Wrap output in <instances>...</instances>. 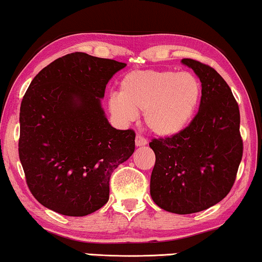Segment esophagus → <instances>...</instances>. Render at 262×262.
Returning a JSON list of instances; mask_svg holds the SVG:
<instances>
[{"instance_id": "34e87169", "label": "esophagus", "mask_w": 262, "mask_h": 262, "mask_svg": "<svg viewBox=\"0 0 262 262\" xmlns=\"http://www.w3.org/2000/svg\"><path fill=\"white\" fill-rule=\"evenodd\" d=\"M135 142H136V145H137V146H143V145L148 144V141H146V139L141 135L136 136V141Z\"/></svg>"}]
</instances>
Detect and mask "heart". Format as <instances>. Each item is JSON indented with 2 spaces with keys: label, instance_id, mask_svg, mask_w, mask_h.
Listing matches in <instances>:
<instances>
[{
  "label": "heart",
  "instance_id": "heart-1",
  "mask_svg": "<svg viewBox=\"0 0 262 262\" xmlns=\"http://www.w3.org/2000/svg\"><path fill=\"white\" fill-rule=\"evenodd\" d=\"M202 83L189 71L135 70L120 81V93L110 95L114 117L128 123L144 111L145 125L154 134L168 137L181 132L198 108Z\"/></svg>",
  "mask_w": 262,
  "mask_h": 262
}]
</instances>
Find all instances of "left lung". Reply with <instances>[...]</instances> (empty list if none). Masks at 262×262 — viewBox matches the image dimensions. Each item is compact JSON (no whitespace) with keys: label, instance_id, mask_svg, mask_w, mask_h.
Masks as SVG:
<instances>
[{"label":"left lung","instance_id":"8db88e82","mask_svg":"<svg viewBox=\"0 0 262 262\" xmlns=\"http://www.w3.org/2000/svg\"><path fill=\"white\" fill-rule=\"evenodd\" d=\"M181 62L202 82L199 111L181 132L149 143L156 156L150 194L161 209L188 214L216 205L230 192L243 143L238 105L227 82L206 64Z\"/></svg>","mask_w":262,"mask_h":262}]
</instances>
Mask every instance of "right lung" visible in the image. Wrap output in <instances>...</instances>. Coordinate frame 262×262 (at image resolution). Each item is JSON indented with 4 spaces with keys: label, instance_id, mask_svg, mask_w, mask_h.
<instances>
[{
    "label": "right lung",
    "instance_id": "add662e5",
    "mask_svg": "<svg viewBox=\"0 0 262 262\" xmlns=\"http://www.w3.org/2000/svg\"><path fill=\"white\" fill-rule=\"evenodd\" d=\"M125 67L69 53L39 71L25 93L19 156L28 188L48 209L82 217L108 202L111 175L135 151V131L111 126L101 107L106 84Z\"/></svg>",
    "mask_w": 262,
    "mask_h": 262
}]
</instances>
